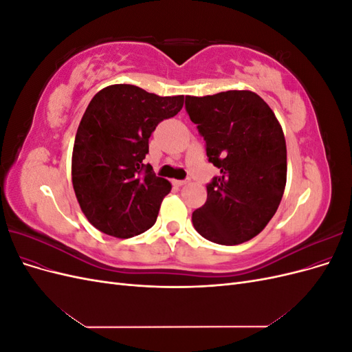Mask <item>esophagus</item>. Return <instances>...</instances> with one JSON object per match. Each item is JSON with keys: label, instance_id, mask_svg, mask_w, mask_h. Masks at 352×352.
<instances>
[{"label": "esophagus", "instance_id": "1", "mask_svg": "<svg viewBox=\"0 0 352 352\" xmlns=\"http://www.w3.org/2000/svg\"><path fill=\"white\" fill-rule=\"evenodd\" d=\"M185 184H186V180H176V179L173 180V185L175 186H184Z\"/></svg>", "mask_w": 352, "mask_h": 352}]
</instances>
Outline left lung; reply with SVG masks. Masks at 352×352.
<instances>
[{
	"label": "left lung",
	"instance_id": "8db88e82",
	"mask_svg": "<svg viewBox=\"0 0 352 352\" xmlns=\"http://www.w3.org/2000/svg\"><path fill=\"white\" fill-rule=\"evenodd\" d=\"M220 175L207 201L192 212L197 232L220 245L250 241L267 226L286 185V142L265 101L251 91H226L185 100Z\"/></svg>",
	"mask_w": 352,
	"mask_h": 352
}]
</instances>
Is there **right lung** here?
I'll return each instance as SVG.
<instances>
[{
  "mask_svg": "<svg viewBox=\"0 0 352 352\" xmlns=\"http://www.w3.org/2000/svg\"><path fill=\"white\" fill-rule=\"evenodd\" d=\"M184 95L158 97L135 85H110L91 100L74 138L72 182L91 225L116 238L154 226L168 180L144 164L160 122L184 107Z\"/></svg>",
  "mask_w": 352,
  "mask_h": 352,
  "instance_id": "obj_1",
  "label": "right lung"
}]
</instances>
